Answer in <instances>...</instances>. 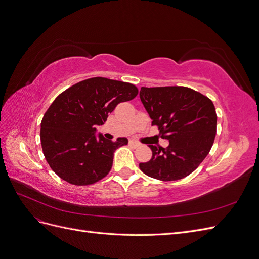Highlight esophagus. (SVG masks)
Wrapping results in <instances>:
<instances>
[{
	"label": "esophagus",
	"mask_w": 259,
	"mask_h": 259,
	"mask_svg": "<svg viewBox=\"0 0 259 259\" xmlns=\"http://www.w3.org/2000/svg\"><path fill=\"white\" fill-rule=\"evenodd\" d=\"M130 146L133 147V148H137V147L140 146V144L137 143V142H135V140H131V142H130Z\"/></svg>",
	"instance_id": "34e87169"
}]
</instances>
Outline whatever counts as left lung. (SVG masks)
Wrapping results in <instances>:
<instances>
[{
    "label": "left lung",
    "instance_id": "left-lung-1",
    "mask_svg": "<svg viewBox=\"0 0 259 259\" xmlns=\"http://www.w3.org/2000/svg\"><path fill=\"white\" fill-rule=\"evenodd\" d=\"M140 100L168 147L149 145L152 158L139 163L146 175L163 182L182 179L206 158L216 135L213 101L185 86L142 88Z\"/></svg>",
    "mask_w": 259,
    "mask_h": 259
}]
</instances>
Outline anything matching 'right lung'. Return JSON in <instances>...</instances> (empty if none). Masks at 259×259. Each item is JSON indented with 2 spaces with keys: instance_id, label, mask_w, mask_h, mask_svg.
I'll use <instances>...</instances> for the list:
<instances>
[{
  "instance_id": "obj_1",
  "label": "right lung",
  "mask_w": 259,
  "mask_h": 259,
  "mask_svg": "<svg viewBox=\"0 0 259 259\" xmlns=\"http://www.w3.org/2000/svg\"><path fill=\"white\" fill-rule=\"evenodd\" d=\"M138 94L126 82L92 77L72 85L53 101L41 122V145L46 161L61 179L75 186L97 183L110 171L113 153L127 145L125 137L115 142L96 136L97 125L120 103Z\"/></svg>"
}]
</instances>
